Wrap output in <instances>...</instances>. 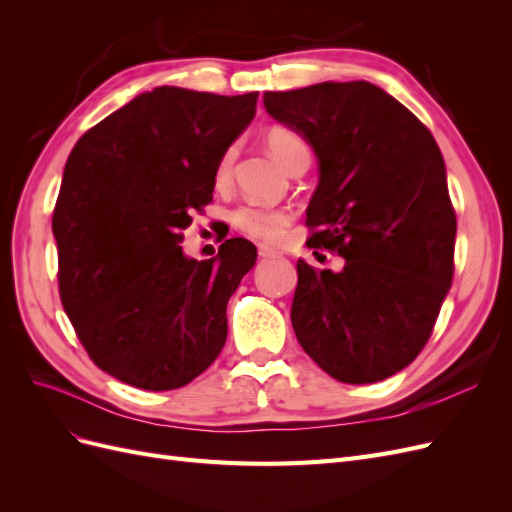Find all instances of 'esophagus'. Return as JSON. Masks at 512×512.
<instances>
[{"label":"esophagus","instance_id":"obj_1","mask_svg":"<svg viewBox=\"0 0 512 512\" xmlns=\"http://www.w3.org/2000/svg\"><path fill=\"white\" fill-rule=\"evenodd\" d=\"M258 256L260 258H275V256H280V254H277L273 247H269V245H258Z\"/></svg>","mask_w":512,"mask_h":512}]
</instances>
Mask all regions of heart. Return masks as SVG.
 Masks as SVG:
<instances>
[{
	"instance_id": "heart-1",
	"label": "heart",
	"mask_w": 512,
	"mask_h": 512,
	"mask_svg": "<svg viewBox=\"0 0 512 512\" xmlns=\"http://www.w3.org/2000/svg\"><path fill=\"white\" fill-rule=\"evenodd\" d=\"M265 143L271 151V156L280 162L286 170H290L294 164L309 158V147L305 138L292 128L286 126H273L265 134ZM232 164H235V147H228L218 164H215V183L226 185L232 175ZM292 222V211L284 207H269L258 203H245L232 211V224H235L245 235L252 239L265 241V243H277L284 235L286 228Z\"/></svg>"
}]
</instances>
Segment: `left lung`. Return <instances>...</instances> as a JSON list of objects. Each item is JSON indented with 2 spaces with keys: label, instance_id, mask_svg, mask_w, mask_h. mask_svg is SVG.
<instances>
[{
  "label": "left lung",
  "instance_id": "left-lung-1",
  "mask_svg": "<svg viewBox=\"0 0 512 512\" xmlns=\"http://www.w3.org/2000/svg\"><path fill=\"white\" fill-rule=\"evenodd\" d=\"M265 108L320 162L307 247L344 258L339 273L297 262L292 329L335 380L389 378L425 348L453 284L457 218L436 138L367 81L267 91Z\"/></svg>",
  "mask_w": 512,
  "mask_h": 512
}]
</instances>
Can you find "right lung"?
<instances>
[{
	"label": "right lung",
	"instance_id": "obj_1",
	"mask_svg": "<svg viewBox=\"0 0 512 512\" xmlns=\"http://www.w3.org/2000/svg\"><path fill=\"white\" fill-rule=\"evenodd\" d=\"M256 100L156 87L70 151L53 211L59 297L89 359L121 382L173 391L224 348L256 247L232 237L211 260L185 258L181 230L213 200L215 164Z\"/></svg>",
	"mask_w": 512,
	"mask_h": 512
}]
</instances>
